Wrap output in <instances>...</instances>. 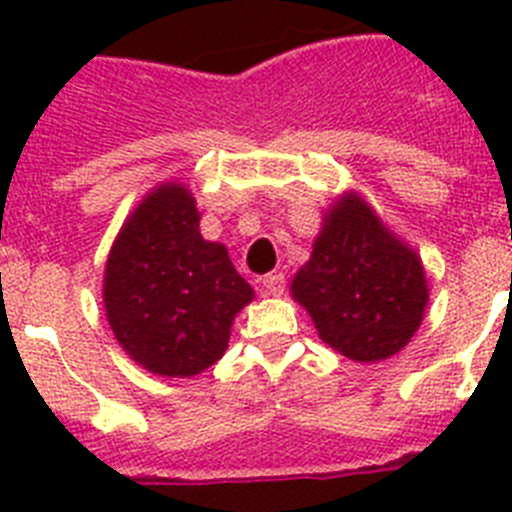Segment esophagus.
Returning a JSON list of instances; mask_svg holds the SVG:
<instances>
[{
  "mask_svg": "<svg viewBox=\"0 0 512 512\" xmlns=\"http://www.w3.org/2000/svg\"><path fill=\"white\" fill-rule=\"evenodd\" d=\"M264 292L269 297H282L284 295V274L282 271H271L264 277Z\"/></svg>",
  "mask_w": 512,
  "mask_h": 512,
  "instance_id": "1",
  "label": "esophagus"
}]
</instances>
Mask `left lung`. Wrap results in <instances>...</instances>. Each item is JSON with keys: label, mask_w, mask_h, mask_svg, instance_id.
Here are the masks:
<instances>
[{"label": "left lung", "mask_w": 512, "mask_h": 512, "mask_svg": "<svg viewBox=\"0 0 512 512\" xmlns=\"http://www.w3.org/2000/svg\"><path fill=\"white\" fill-rule=\"evenodd\" d=\"M289 292L320 341L359 364L400 354L428 305L420 256L359 192H343L325 210L310 259Z\"/></svg>", "instance_id": "left-lung-1"}]
</instances>
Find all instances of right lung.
I'll list each match as a JSON object with an SVG mask.
<instances>
[{"instance_id":"obj_1","label":"right lung","mask_w":512,"mask_h":512,"mask_svg":"<svg viewBox=\"0 0 512 512\" xmlns=\"http://www.w3.org/2000/svg\"><path fill=\"white\" fill-rule=\"evenodd\" d=\"M104 315L122 351L158 377H194L225 354L253 289L223 243L205 241L182 182L153 187L107 256Z\"/></svg>"}]
</instances>
